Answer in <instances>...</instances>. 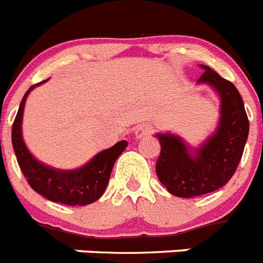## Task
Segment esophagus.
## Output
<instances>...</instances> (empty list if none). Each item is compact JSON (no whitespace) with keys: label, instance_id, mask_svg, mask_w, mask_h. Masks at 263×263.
<instances>
[{"label":"esophagus","instance_id":"esophagus-1","mask_svg":"<svg viewBox=\"0 0 263 263\" xmlns=\"http://www.w3.org/2000/svg\"><path fill=\"white\" fill-rule=\"evenodd\" d=\"M152 133V127L146 123H143V125H140V126L136 127V132H134V136H136L137 140H141V138H145L149 134Z\"/></svg>","mask_w":263,"mask_h":263}]
</instances>
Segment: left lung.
<instances>
[{
    "label": "left lung",
    "instance_id": "left-lung-1",
    "mask_svg": "<svg viewBox=\"0 0 263 263\" xmlns=\"http://www.w3.org/2000/svg\"><path fill=\"white\" fill-rule=\"evenodd\" d=\"M199 67L205 71L197 84L209 85L219 97L215 132L198 147L177 134H156L161 145L157 177L167 192L181 198L203 196L225 186L237 170L249 136L248 114L237 87L212 67Z\"/></svg>",
    "mask_w": 263,
    "mask_h": 263
}]
</instances>
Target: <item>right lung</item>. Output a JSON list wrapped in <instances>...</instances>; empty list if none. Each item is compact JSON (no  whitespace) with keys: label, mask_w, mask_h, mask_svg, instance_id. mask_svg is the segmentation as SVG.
<instances>
[{"label":"right lung","mask_w":263,"mask_h":263,"mask_svg":"<svg viewBox=\"0 0 263 263\" xmlns=\"http://www.w3.org/2000/svg\"><path fill=\"white\" fill-rule=\"evenodd\" d=\"M48 81V80H46ZM35 84L25 93L12 127V143L15 157L24 176L34 192L62 205L84 206L97 201L106 189L110 174L117 158L126 149L127 141H120L114 146L102 150L87 163L78 169L62 170L40 162L29 152L22 137V117L25 102L34 87L45 84Z\"/></svg>","instance_id":"right-lung-1"}]
</instances>
